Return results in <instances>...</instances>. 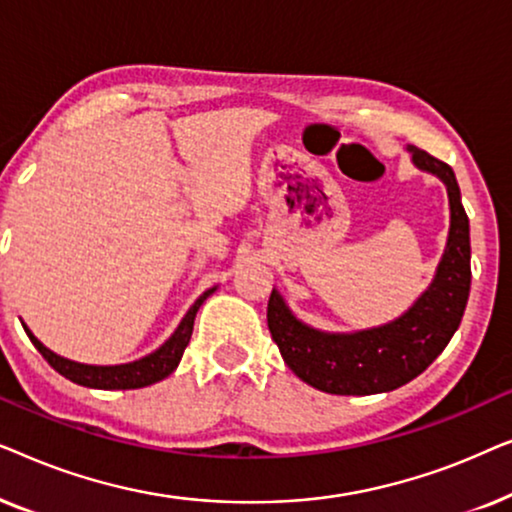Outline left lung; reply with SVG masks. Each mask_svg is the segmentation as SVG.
I'll return each instance as SVG.
<instances>
[{
    "instance_id": "1",
    "label": "left lung",
    "mask_w": 512,
    "mask_h": 512,
    "mask_svg": "<svg viewBox=\"0 0 512 512\" xmlns=\"http://www.w3.org/2000/svg\"><path fill=\"white\" fill-rule=\"evenodd\" d=\"M417 170L445 184L450 230L431 284L408 310L387 324L361 331H321L298 319L282 293L272 289L268 328L286 366L310 387L338 396L394 391L422 375L452 340L471 291V237L468 216L452 167L408 144Z\"/></svg>"
}]
</instances>
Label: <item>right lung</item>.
Returning <instances> with one entry per match:
<instances>
[{
  "instance_id": "add662e5",
  "label": "right lung",
  "mask_w": 512,
  "mask_h": 512,
  "mask_svg": "<svg viewBox=\"0 0 512 512\" xmlns=\"http://www.w3.org/2000/svg\"><path fill=\"white\" fill-rule=\"evenodd\" d=\"M216 289H219V286L207 289L191 307H188L184 319L179 321L174 333L158 349H153L151 354L142 356V359L116 363V366H95V363H81L67 359V356H60L58 352H53V349H48L44 342L30 331V326H27L23 319H20V324H23L27 338L32 340V345L39 349L41 356H44L62 377H67V380H72L74 384H81V387L88 389H142L149 387V384L165 380L167 375H172L174 370H177L181 356H184V349L188 342H191L195 314H198L202 303H205Z\"/></svg>"
}]
</instances>
